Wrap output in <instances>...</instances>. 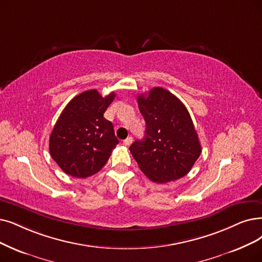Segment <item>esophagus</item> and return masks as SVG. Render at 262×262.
<instances>
[{"instance_id":"34e87169","label":"esophagus","mask_w":262,"mask_h":262,"mask_svg":"<svg viewBox=\"0 0 262 262\" xmlns=\"http://www.w3.org/2000/svg\"><path fill=\"white\" fill-rule=\"evenodd\" d=\"M132 142H133L132 137H129V138H127V139H125V140L123 141V145H124V146H129V145L132 144Z\"/></svg>"}]
</instances>
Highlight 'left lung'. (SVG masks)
<instances>
[{"instance_id":"obj_1","label":"left lung","mask_w":262,"mask_h":262,"mask_svg":"<svg viewBox=\"0 0 262 262\" xmlns=\"http://www.w3.org/2000/svg\"><path fill=\"white\" fill-rule=\"evenodd\" d=\"M138 103L146 130L144 139L130 146L133 158L154 183L182 179L201 154L189 113L180 99L161 87L139 96Z\"/></svg>"}]
</instances>
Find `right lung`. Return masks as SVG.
I'll return each mask as SVG.
<instances>
[{
	"instance_id": "obj_1",
	"label": "right lung",
	"mask_w": 262,
	"mask_h": 262,
	"mask_svg": "<svg viewBox=\"0 0 262 262\" xmlns=\"http://www.w3.org/2000/svg\"><path fill=\"white\" fill-rule=\"evenodd\" d=\"M115 92L102 97L92 89L73 98L58 118L49 139L51 158L64 173L86 179L98 173L119 143L104 113Z\"/></svg>"
}]
</instances>
